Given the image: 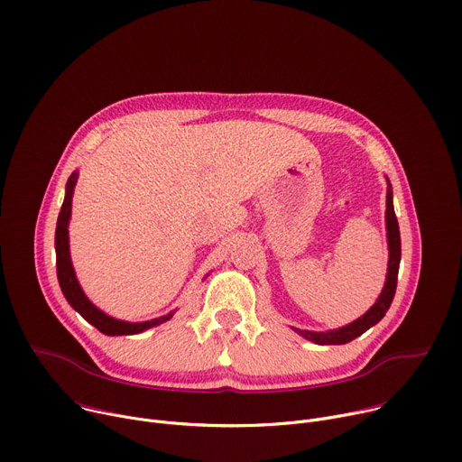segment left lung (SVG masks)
<instances>
[{"label": "left lung", "mask_w": 462, "mask_h": 462, "mask_svg": "<svg viewBox=\"0 0 462 462\" xmlns=\"http://www.w3.org/2000/svg\"><path fill=\"white\" fill-rule=\"evenodd\" d=\"M389 184V180H387ZM385 228H387V246H389V261H387V276H385V285L374 301V305L358 319H355L349 325H344L340 328H335V331H325V333H312V331H301V328L292 327L298 335L303 338L318 344V346H342L347 344L360 335H364L369 327L376 325L387 312L394 291H397V280H399V267H401V230H399V221L397 216H394L393 208V191L391 184L387 186V197H385Z\"/></svg>", "instance_id": "8db88e82"}]
</instances>
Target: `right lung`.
I'll return each mask as SVG.
<instances>
[{"label":"right lung","mask_w":462,"mask_h":462,"mask_svg":"<svg viewBox=\"0 0 462 462\" xmlns=\"http://www.w3.org/2000/svg\"><path fill=\"white\" fill-rule=\"evenodd\" d=\"M77 179L79 173L73 171L71 177L68 179V184H65V199L58 216V223H56V236H54V248H56V274H58V283L60 289L65 296V300L69 301V305L84 318L88 319L91 325H95L100 333L107 335V337H122V335H139L146 328H152L155 325H161L164 321H168L173 312H168L166 316L150 319V321H141V323H131V321H124V319H116L107 316L106 312H102L98 307H95L88 296L84 294L73 263H71V255H69V219H71V203H73V191L77 186Z\"/></svg>","instance_id":"add662e5"}]
</instances>
